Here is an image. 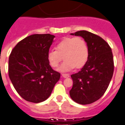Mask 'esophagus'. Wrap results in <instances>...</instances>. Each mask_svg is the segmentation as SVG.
<instances>
[{"label":"esophagus","instance_id":"34e87169","mask_svg":"<svg viewBox=\"0 0 125 125\" xmlns=\"http://www.w3.org/2000/svg\"><path fill=\"white\" fill-rule=\"evenodd\" d=\"M62 75L63 77H64V78H67L69 77V74H67V73H62Z\"/></svg>","mask_w":125,"mask_h":125}]
</instances>
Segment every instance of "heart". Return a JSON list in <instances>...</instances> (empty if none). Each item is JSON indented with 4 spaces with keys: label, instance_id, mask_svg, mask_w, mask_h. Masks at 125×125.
<instances>
[{
    "label": "heart",
    "instance_id": "1",
    "mask_svg": "<svg viewBox=\"0 0 125 125\" xmlns=\"http://www.w3.org/2000/svg\"><path fill=\"white\" fill-rule=\"evenodd\" d=\"M89 50L86 42L82 37H66L56 45V50H49L46 57L49 64L54 68L61 65V71H69L76 68H81L88 58Z\"/></svg>",
    "mask_w": 125,
    "mask_h": 125
}]
</instances>
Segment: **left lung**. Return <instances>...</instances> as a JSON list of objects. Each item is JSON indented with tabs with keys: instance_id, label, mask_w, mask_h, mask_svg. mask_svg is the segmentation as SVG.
Listing matches in <instances>:
<instances>
[{
	"instance_id": "8db88e82",
	"label": "left lung",
	"mask_w": 125,
	"mask_h": 125,
	"mask_svg": "<svg viewBox=\"0 0 125 125\" xmlns=\"http://www.w3.org/2000/svg\"><path fill=\"white\" fill-rule=\"evenodd\" d=\"M71 35L80 36L88 44V60L78 73L71 75L73 87L69 91L71 99L79 104H90L102 96L113 77V54L109 45L102 38L86 31Z\"/></svg>"
}]
</instances>
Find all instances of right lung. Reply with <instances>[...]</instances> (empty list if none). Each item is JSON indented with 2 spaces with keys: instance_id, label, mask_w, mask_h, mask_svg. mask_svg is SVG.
I'll use <instances>...</instances> for the list:
<instances>
[{
  "instance_id": "right-lung-1",
  "label": "right lung",
  "mask_w": 125,
  "mask_h": 125,
  "mask_svg": "<svg viewBox=\"0 0 125 125\" xmlns=\"http://www.w3.org/2000/svg\"><path fill=\"white\" fill-rule=\"evenodd\" d=\"M54 37L50 34L28 36L16 44L10 55V79L18 94L28 102L46 100L60 78L46 57Z\"/></svg>"
}]
</instances>
